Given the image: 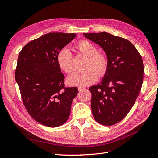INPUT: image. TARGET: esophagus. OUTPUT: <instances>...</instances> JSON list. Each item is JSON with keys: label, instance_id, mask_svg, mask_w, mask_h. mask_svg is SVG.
Returning <instances> with one entry per match:
<instances>
[{"label": "esophagus", "instance_id": "34e87169", "mask_svg": "<svg viewBox=\"0 0 158 158\" xmlns=\"http://www.w3.org/2000/svg\"><path fill=\"white\" fill-rule=\"evenodd\" d=\"M85 87H78V90L79 91H83V90H84L85 89Z\"/></svg>", "mask_w": 158, "mask_h": 158}]
</instances>
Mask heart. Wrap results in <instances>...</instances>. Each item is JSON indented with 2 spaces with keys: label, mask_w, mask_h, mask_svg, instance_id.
Masks as SVG:
<instances>
[{
  "label": "heart",
  "mask_w": 158,
  "mask_h": 158,
  "mask_svg": "<svg viewBox=\"0 0 158 158\" xmlns=\"http://www.w3.org/2000/svg\"><path fill=\"white\" fill-rule=\"evenodd\" d=\"M75 47L82 53L88 56L85 67L81 71H76L68 79V81L73 85L87 86L94 83L98 75L102 77L106 73L109 65L107 55L102 52L97 51L94 44L87 40H81L75 44ZM56 60L60 68L69 74L73 71V57L70 50L63 48L56 56Z\"/></svg>",
  "instance_id": "heart-1"
}]
</instances>
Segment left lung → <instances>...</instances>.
Listing matches in <instances>:
<instances>
[{"label":"left lung","mask_w":158,"mask_h":158,"mask_svg":"<svg viewBox=\"0 0 158 158\" xmlns=\"http://www.w3.org/2000/svg\"><path fill=\"white\" fill-rule=\"evenodd\" d=\"M98 44L109 60L102 82L89 88L91 106L97 122L111 126L125 118L134 105L142 85V58L128 40L106 32L83 33Z\"/></svg>","instance_id":"left-lung-1"}]
</instances>
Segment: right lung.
Wrapping results in <instances>:
<instances>
[{
    "label": "right lung",
    "mask_w": 158,
    "mask_h": 158,
    "mask_svg": "<svg viewBox=\"0 0 158 158\" xmlns=\"http://www.w3.org/2000/svg\"><path fill=\"white\" fill-rule=\"evenodd\" d=\"M76 36L49 33L31 40L19 52L15 79L23 103L38 123L50 127L67 121L77 87H65L64 76L56 60L60 50Z\"/></svg>",
    "instance_id": "1"
}]
</instances>
